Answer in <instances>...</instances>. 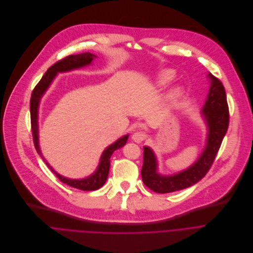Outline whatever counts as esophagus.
Here are the masks:
<instances>
[{"label": "esophagus", "instance_id": "34e87169", "mask_svg": "<svg viewBox=\"0 0 253 253\" xmlns=\"http://www.w3.org/2000/svg\"><path fill=\"white\" fill-rule=\"evenodd\" d=\"M147 137L146 133L144 131H136L132 134V140L139 143L141 141H143L145 138Z\"/></svg>", "mask_w": 253, "mask_h": 253}]
</instances>
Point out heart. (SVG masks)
I'll list each match as a JSON object with an SVG mask.
<instances>
[{
	"instance_id": "1",
	"label": "heart",
	"mask_w": 253,
	"mask_h": 253,
	"mask_svg": "<svg viewBox=\"0 0 253 253\" xmlns=\"http://www.w3.org/2000/svg\"><path fill=\"white\" fill-rule=\"evenodd\" d=\"M173 78H174V73L172 71H165L157 79V85L160 87L167 86L168 84H169L171 83ZM181 93H182V90L179 87L174 88L173 90H171L169 92V94L168 96L169 100V102H173V100H175L176 98H178L181 95Z\"/></svg>"
}]
</instances>
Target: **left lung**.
<instances>
[{
  "mask_svg": "<svg viewBox=\"0 0 253 253\" xmlns=\"http://www.w3.org/2000/svg\"><path fill=\"white\" fill-rule=\"evenodd\" d=\"M211 81L210 91L203 109V116L208 123L209 135L206 149L197 162L189 169L169 176L157 172V159L149 147H143V165L141 177L143 183L158 193H169L189 187L203 178L211 168L218 153L229 124V112L226 93L222 83L209 74Z\"/></svg>",
  "mask_w": 253,
  "mask_h": 253,
  "instance_id": "1",
  "label": "left lung"
}]
</instances>
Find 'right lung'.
Returning <instances> with one entry per match:
<instances>
[{
	"mask_svg": "<svg viewBox=\"0 0 253 253\" xmlns=\"http://www.w3.org/2000/svg\"><path fill=\"white\" fill-rule=\"evenodd\" d=\"M95 58L94 55L90 53H83L80 55H71L63 60L58 61L56 64H54L52 67H49L45 74L42 76L41 81L38 83V84L35 86L32 96H31V102H30V110H31V126H32V132H33V138H34V144L36 147L37 153L42 157L43 160L42 153L39 147V135H38V109H39V103L42 95L44 93L48 85L52 83L54 78L56 77L57 73L61 72H68L74 69H79L83 68L84 66H87L91 63L92 59ZM128 135H125L118 139L115 143L107 147L105 151L103 153L102 157H100V162L98 165V168L96 169V171L92 173L90 176L84 178V179H70L67 177H64L57 173L52 168L48 166V164L45 162L46 166L48 169L53 171L54 174L57 175V177L64 183L81 189V190H96L99 187H102L109 175V170H110V160L112 155L114 154V151L116 149L122 148L126 140H127ZM44 161V160H43Z\"/></svg>",
	"mask_w": 253,
	"mask_h": 253,
	"instance_id": "obj_1",
	"label": "right lung"
}]
</instances>
